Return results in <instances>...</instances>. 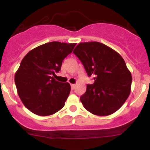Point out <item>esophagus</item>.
Returning <instances> with one entry per match:
<instances>
[{"label": "esophagus", "mask_w": 150, "mask_h": 150, "mask_svg": "<svg viewBox=\"0 0 150 150\" xmlns=\"http://www.w3.org/2000/svg\"><path fill=\"white\" fill-rule=\"evenodd\" d=\"M75 86H75V84H71V88H72V90L75 89Z\"/></svg>", "instance_id": "obj_1"}]
</instances>
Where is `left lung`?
Returning <instances> with one entry per match:
<instances>
[{
	"instance_id": "left-lung-1",
	"label": "left lung",
	"mask_w": 150,
	"mask_h": 150,
	"mask_svg": "<svg viewBox=\"0 0 150 150\" xmlns=\"http://www.w3.org/2000/svg\"><path fill=\"white\" fill-rule=\"evenodd\" d=\"M73 53L83 63L93 84L88 85L80 101L87 111L108 116L119 109L131 92L132 77L125 61L117 52L98 42H81Z\"/></svg>"
}]
</instances>
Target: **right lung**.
<instances>
[{
    "label": "right lung",
    "instance_id": "add662e5",
    "mask_svg": "<svg viewBox=\"0 0 150 150\" xmlns=\"http://www.w3.org/2000/svg\"><path fill=\"white\" fill-rule=\"evenodd\" d=\"M75 45L48 42L31 50L21 60L15 74L16 86L22 103L34 114L50 116L64 105L70 85L57 81L53 76Z\"/></svg>",
    "mask_w": 150,
    "mask_h": 150
}]
</instances>
